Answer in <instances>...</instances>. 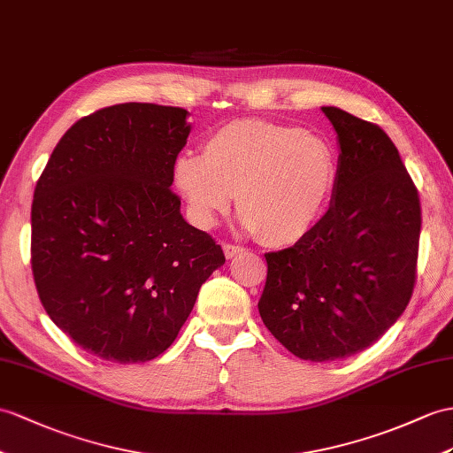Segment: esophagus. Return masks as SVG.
I'll use <instances>...</instances> for the list:
<instances>
[{"label":"esophagus","instance_id":"obj_1","mask_svg":"<svg viewBox=\"0 0 453 453\" xmlns=\"http://www.w3.org/2000/svg\"><path fill=\"white\" fill-rule=\"evenodd\" d=\"M223 250H225V256H226V259L238 257L240 253H244V248H242V246H236V244H225V246H223Z\"/></svg>","mask_w":453,"mask_h":453}]
</instances>
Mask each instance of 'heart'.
<instances>
[{"label":"heart","mask_w":453,"mask_h":453,"mask_svg":"<svg viewBox=\"0 0 453 453\" xmlns=\"http://www.w3.org/2000/svg\"><path fill=\"white\" fill-rule=\"evenodd\" d=\"M334 180V150L325 138L263 119L220 127L202 156L186 153L174 163V186L197 225L211 226L236 194L244 226L273 248L307 236Z\"/></svg>","instance_id":"heart-1"}]
</instances>
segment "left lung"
Segmentation results:
<instances>
[{
	"label": "left lung",
	"instance_id": "1",
	"mask_svg": "<svg viewBox=\"0 0 453 453\" xmlns=\"http://www.w3.org/2000/svg\"><path fill=\"white\" fill-rule=\"evenodd\" d=\"M340 143L334 197L294 246L265 253V326L305 361L372 346L410 303L421 202L398 148L374 123L323 107Z\"/></svg>",
	"mask_w": 453,
	"mask_h": 453
}]
</instances>
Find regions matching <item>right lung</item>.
I'll return each mask as SVG.
<instances>
[{
  "label": "right lung",
  "mask_w": 453,
  "mask_h": 453,
  "mask_svg": "<svg viewBox=\"0 0 453 453\" xmlns=\"http://www.w3.org/2000/svg\"><path fill=\"white\" fill-rule=\"evenodd\" d=\"M186 115L157 104L99 109L65 132L36 182L30 263L40 302L105 361L161 356L225 263L171 190Z\"/></svg>",
  "instance_id": "1"
}]
</instances>
